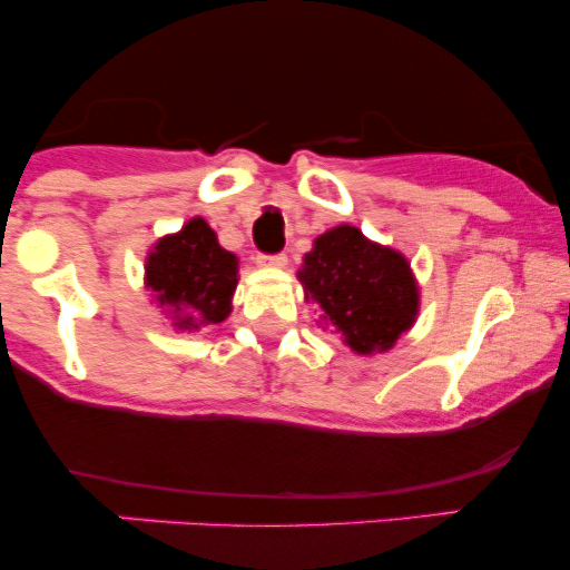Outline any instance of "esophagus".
<instances>
[{"label":"esophagus","mask_w":570,"mask_h":570,"mask_svg":"<svg viewBox=\"0 0 570 570\" xmlns=\"http://www.w3.org/2000/svg\"><path fill=\"white\" fill-rule=\"evenodd\" d=\"M257 263L263 267H286V263H289V257H286L284 252L281 254H259Z\"/></svg>","instance_id":"1"}]
</instances>
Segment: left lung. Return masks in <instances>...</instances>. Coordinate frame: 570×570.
<instances>
[{
  "label": "left lung",
  "mask_w": 570,
  "mask_h": 570,
  "mask_svg": "<svg viewBox=\"0 0 570 570\" xmlns=\"http://www.w3.org/2000/svg\"><path fill=\"white\" fill-rule=\"evenodd\" d=\"M318 322L335 330L356 353L389 351L415 324V276L404 254L372 244L358 227L340 225L318 235L297 271Z\"/></svg>",
  "instance_id": "left-lung-1"
}]
</instances>
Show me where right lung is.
<instances>
[{"mask_svg":"<svg viewBox=\"0 0 570 570\" xmlns=\"http://www.w3.org/2000/svg\"><path fill=\"white\" fill-rule=\"evenodd\" d=\"M144 284L166 305L176 332H200L225 322L238 286V257L219 246L206 219H189L149 252Z\"/></svg>","mask_w":570,"mask_h":570,"instance_id":"right-lung-1","label":"right lung"}]
</instances>
